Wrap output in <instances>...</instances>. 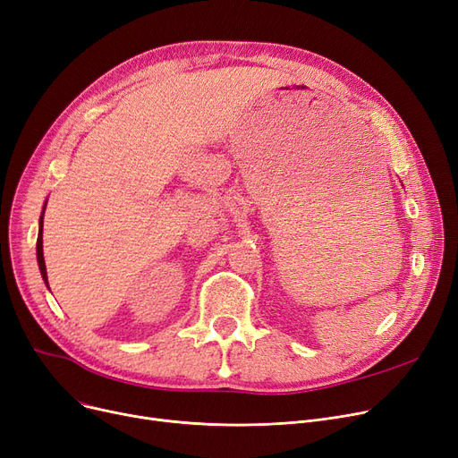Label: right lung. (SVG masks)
<instances>
[{
  "label": "right lung",
  "mask_w": 458,
  "mask_h": 458,
  "mask_svg": "<svg viewBox=\"0 0 458 458\" xmlns=\"http://www.w3.org/2000/svg\"><path fill=\"white\" fill-rule=\"evenodd\" d=\"M37 259H38L40 275H42L44 282L47 284V275H46V266H44V256H42V216H40V232H38V239H37Z\"/></svg>",
  "instance_id": "obj_1"
}]
</instances>
